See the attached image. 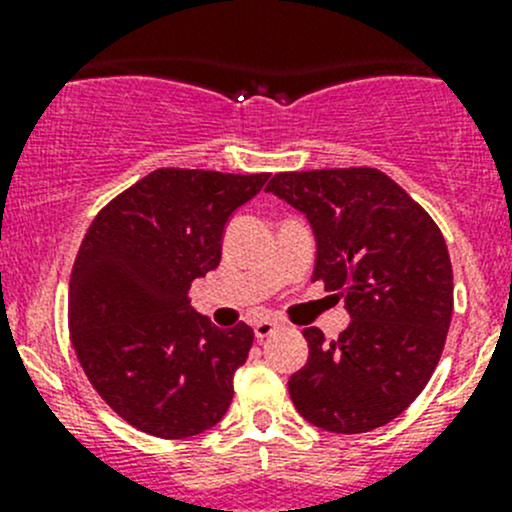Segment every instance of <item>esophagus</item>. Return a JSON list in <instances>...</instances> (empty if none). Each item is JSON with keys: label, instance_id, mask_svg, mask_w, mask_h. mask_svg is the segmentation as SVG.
Segmentation results:
<instances>
[{"label": "esophagus", "instance_id": "1", "mask_svg": "<svg viewBox=\"0 0 512 512\" xmlns=\"http://www.w3.org/2000/svg\"><path fill=\"white\" fill-rule=\"evenodd\" d=\"M275 329L277 322H272V319H260V322L255 324V337L262 342V339H267L270 334H275Z\"/></svg>", "mask_w": 512, "mask_h": 512}]
</instances>
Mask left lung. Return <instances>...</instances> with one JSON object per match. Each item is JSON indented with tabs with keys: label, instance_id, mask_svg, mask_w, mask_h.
<instances>
[{
	"label": "left lung",
	"instance_id": "obj_1",
	"mask_svg": "<svg viewBox=\"0 0 512 512\" xmlns=\"http://www.w3.org/2000/svg\"><path fill=\"white\" fill-rule=\"evenodd\" d=\"M267 193L307 215L312 280L344 299L352 324L327 342L307 327L309 359L289 379L317 428L366 433L404 414L431 379L453 314V270L431 215L376 168L277 173Z\"/></svg>",
	"mask_w": 512,
	"mask_h": 512
}]
</instances>
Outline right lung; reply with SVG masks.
<instances>
[{"instance_id": "right-lung-1", "label": "right lung", "mask_w": 512, "mask_h": 512, "mask_svg": "<svg viewBox=\"0 0 512 512\" xmlns=\"http://www.w3.org/2000/svg\"><path fill=\"white\" fill-rule=\"evenodd\" d=\"M267 178L158 168L86 230L69 282L71 344L98 396L148 436H198L230 409L255 332L218 329L188 292L220 265L227 218Z\"/></svg>"}]
</instances>
